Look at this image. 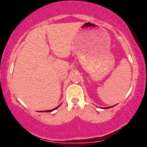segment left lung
Listing matches in <instances>:
<instances>
[{"label":"left lung","mask_w":147,"mask_h":147,"mask_svg":"<svg viewBox=\"0 0 147 147\" xmlns=\"http://www.w3.org/2000/svg\"><path fill=\"white\" fill-rule=\"evenodd\" d=\"M112 107H113V106H112ZM110 108H111V107H110ZM106 109H107V108H106Z\"/></svg>","instance_id":"left-lung-1"}]
</instances>
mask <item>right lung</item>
I'll return each mask as SVG.
<instances>
[{"label": "right lung", "instance_id": "add662e5", "mask_svg": "<svg viewBox=\"0 0 147 147\" xmlns=\"http://www.w3.org/2000/svg\"><path fill=\"white\" fill-rule=\"evenodd\" d=\"M60 105H61V104H60ZM60 105H59L58 106H57V107H56V108H55V109H52V110H48V111H42V112H52V111H54V110H55V109H57V108H58V107H59V106Z\"/></svg>", "mask_w": 147, "mask_h": 147}]
</instances>
